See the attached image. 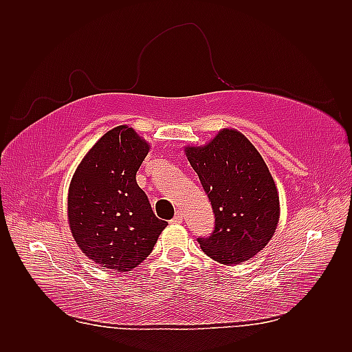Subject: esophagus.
Here are the masks:
<instances>
[{"instance_id":"1","label":"esophagus","mask_w":352,"mask_h":352,"mask_svg":"<svg viewBox=\"0 0 352 352\" xmlns=\"http://www.w3.org/2000/svg\"><path fill=\"white\" fill-rule=\"evenodd\" d=\"M182 214H180V212L177 211L176 212V214H175V217L172 219V220H170V223H173V225H177V223H182Z\"/></svg>"}]
</instances>
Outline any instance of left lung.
Segmentation results:
<instances>
[{"label":"left lung","mask_w":352,"mask_h":352,"mask_svg":"<svg viewBox=\"0 0 352 352\" xmlns=\"http://www.w3.org/2000/svg\"><path fill=\"white\" fill-rule=\"evenodd\" d=\"M186 157L214 212V230L198 238L201 250L221 264L252 258L269 243L280 207L274 180L255 146L235 129L220 131Z\"/></svg>","instance_id":"left-lung-1"}]
</instances>
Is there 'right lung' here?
<instances>
[{
    "mask_svg": "<svg viewBox=\"0 0 352 352\" xmlns=\"http://www.w3.org/2000/svg\"><path fill=\"white\" fill-rule=\"evenodd\" d=\"M148 151L150 145L132 127L117 126L91 148L72 177L70 230L83 254L101 267L135 269L167 226L136 184Z\"/></svg>",
    "mask_w": 352,
    "mask_h": 352,
    "instance_id": "add662e5",
    "label": "right lung"
}]
</instances>
